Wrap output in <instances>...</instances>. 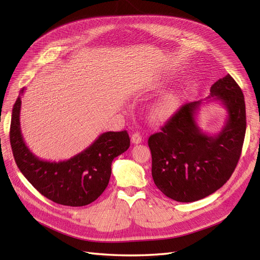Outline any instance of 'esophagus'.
<instances>
[{"label":"esophagus","instance_id":"34e87169","mask_svg":"<svg viewBox=\"0 0 260 260\" xmlns=\"http://www.w3.org/2000/svg\"><path fill=\"white\" fill-rule=\"evenodd\" d=\"M131 142L133 144H139L142 142V137H141L139 133H133V135L131 136Z\"/></svg>","mask_w":260,"mask_h":260}]
</instances>
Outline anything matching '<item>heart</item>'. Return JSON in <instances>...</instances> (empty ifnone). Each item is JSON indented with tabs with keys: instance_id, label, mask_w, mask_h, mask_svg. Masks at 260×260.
<instances>
[{
	"instance_id": "obj_1",
	"label": "heart",
	"mask_w": 260,
	"mask_h": 260,
	"mask_svg": "<svg viewBox=\"0 0 260 260\" xmlns=\"http://www.w3.org/2000/svg\"><path fill=\"white\" fill-rule=\"evenodd\" d=\"M178 109V99L172 93H168L158 100L152 107V117L155 120H167Z\"/></svg>"
}]
</instances>
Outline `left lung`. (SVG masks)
Here are the masks:
<instances>
[{
    "label": "left lung",
    "mask_w": 260,
    "mask_h": 260,
    "mask_svg": "<svg viewBox=\"0 0 260 260\" xmlns=\"http://www.w3.org/2000/svg\"><path fill=\"white\" fill-rule=\"evenodd\" d=\"M208 98L221 102L228 113L218 135L208 136L199 127L196 115L203 102L198 101L181 106L161 131L148 139L154 182L177 202H195L216 192L230 179L240 159L246 131L241 88L226 75L211 85Z\"/></svg>",
    "instance_id": "obj_1"
}]
</instances>
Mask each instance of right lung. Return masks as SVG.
Masks as SVG:
<instances>
[{
	"label": "right lung",
	"instance_id": "right-lung-1",
	"mask_svg": "<svg viewBox=\"0 0 260 260\" xmlns=\"http://www.w3.org/2000/svg\"><path fill=\"white\" fill-rule=\"evenodd\" d=\"M13 107L10 140L17 167L46 199L65 206L89 205L104 192L112 175L114 158L130 146L128 132L108 131L83 152L62 161L39 158L23 141L20 130L21 96Z\"/></svg>",
	"mask_w": 260,
	"mask_h": 260
}]
</instances>
